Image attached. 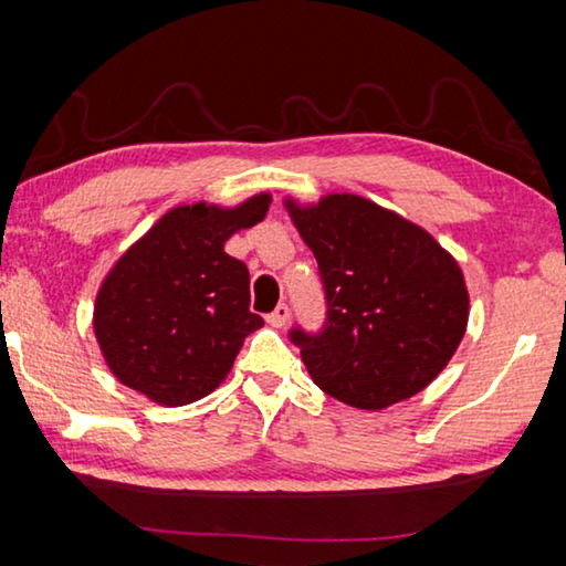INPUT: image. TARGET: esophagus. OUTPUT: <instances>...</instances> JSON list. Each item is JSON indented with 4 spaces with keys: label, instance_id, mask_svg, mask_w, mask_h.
I'll return each instance as SVG.
<instances>
[{
    "label": "esophagus",
    "instance_id": "34e87169",
    "mask_svg": "<svg viewBox=\"0 0 566 566\" xmlns=\"http://www.w3.org/2000/svg\"><path fill=\"white\" fill-rule=\"evenodd\" d=\"M266 322H270L272 327L282 329L284 324L290 322V306H286V304H280V306H276V310H274L272 314H266Z\"/></svg>",
    "mask_w": 566,
    "mask_h": 566
}]
</instances>
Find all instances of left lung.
Masks as SVG:
<instances>
[{
	"label": "left lung",
	"mask_w": 566,
	"mask_h": 566,
	"mask_svg": "<svg viewBox=\"0 0 566 566\" xmlns=\"http://www.w3.org/2000/svg\"><path fill=\"white\" fill-rule=\"evenodd\" d=\"M327 294L319 334L292 329L310 377L357 409H387L432 385L462 342L469 292L427 229L357 195L284 199Z\"/></svg>",
	"instance_id": "1"
}]
</instances>
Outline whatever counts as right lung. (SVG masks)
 Listing matches in <instances>:
<instances>
[{"label": "right lung", "instance_id": "obj_1", "mask_svg": "<svg viewBox=\"0 0 566 566\" xmlns=\"http://www.w3.org/2000/svg\"><path fill=\"white\" fill-rule=\"evenodd\" d=\"M262 191L237 207L181 205L137 239L97 292L94 337L114 377L165 407H185L227 379L247 334L249 270L227 239L266 217Z\"/></svg>", "mask_w": 566, "mask_h": 566}]
</instances>
